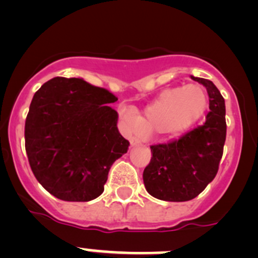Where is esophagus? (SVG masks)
I'll return each instance as SVG.
<instances>
[{
	"label": "esophagus",
	"mask_w": 258,
	"mask_h": 258,
	"mask_svg": "<svg viewBox=\"0 0 258 258\" xmlns=\"http://www.w3.org/2000/svg\"><path fill=\"white\" fill-rule=\"evenodd\" d=\"M139 143H140L139 138H137V137H132V138H130V145H132V147H137V145L139 144Z\"/></svg>",
	"instance_id": "1"
}]
</instances>
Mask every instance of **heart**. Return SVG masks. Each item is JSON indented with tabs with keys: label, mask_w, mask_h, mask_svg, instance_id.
Returning a JSON list of instances; mask_svg holds the SVG:
<instances>
[{
	"label": "heart",
	"mask_w": 258,
	"mask_h": 258,
	"mask_svg": "<svg viewBox=\"0 0 258 258\" xmlns=\"http://www.w3.org/2000/svg\"><path fill=\"white\" fill-rule=\"evenodd\" d=\"M207 105V94L197 84H189L182 89H167L138 119L139 129L148 135L179 134L202 118Z\"/></svg>",
	"instance_id": "b5f03b06"
}]
</instances>
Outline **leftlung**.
<instances>
[{
	"mask_svg": "<svg viewBox=\"0 0 258 258\" xmlns=\"http://www.w3.org/2000/svg\"><path fill=\"white\" fill-rule=\"evenodd\" d=\"M192 79L207 89L210 113L206 121L179 139L150 145L152 158L143 172L148 193L167 202L197 197L215 179L223 155L227 132L223 96L211 80Z\"/></svg>",
	"mask_w": 258,
	"mask_h": 258,
	"instance_id": "obj_1",
	"label": "left lung"
}]
</instances>
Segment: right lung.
Instances as JSON below:
<instances>
[{"instance_id":"right-lung-1","label":"right lung","mask_w":258,"mask_h":258,"mask_svg":"<svg viewBox=\"0 0 258 258\" xmlns=\"http://www.w3.org/2000/svg\"><path fill=\"white\" fill-rule=\"evenodd\" d=\"M118 100L83 79L53 78L35 93L25 121V148L40 184L68 202H88L104 192L110 167L128 152Z\"/></svg>"}]
</instances>
